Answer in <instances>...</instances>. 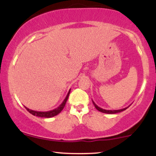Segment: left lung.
Returning a JSON list of instances; mask_svg holds the SVG:
<instances>
[{
  "label": "left lung",
  "mask_w": 156,
  "mask_h": 156,
  "mask_svg": "<svg viewBox=\"0 0 156 156\" xmlns=\"http://www.w3.org/2000/svg\"><path fill=\"white\" fill-rule=\"evenodd\" d=\"M92 103L93 104H94V107H95L96 109H98L99 112H103V113H105V114H117V113H119V112H123V111H125V109H127L128 108V107L130 106H128L126 107V108H122V109H118V110H105V109H103L102 108H101V107H99L98 105H97L95 104V103H94V101H92Z\"/></svg>",
  "instance_id": "obj_1"
}]
</instances>
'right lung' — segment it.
Masks as SVG:
<instances>
[{
  "label": "right lung",
  "instance_id": "add662e5",
  "mask_svg": "<svg viewBox=\"0 0 156 156\" xmlns=\"http://www.w3.org/2000/svg\"><path fill=\"white\" fill-rule=\"evenodd\" d=\"M69 92H70V89L68 92L67 96H66L65 99L64 100V101L62 102V104H61L58 108L53 109V110L51 111H48V112H37V111H34L31 110V109L28 108L27 107H26V110L28 111V112L31 113V114H33L34 116H36V117H44V118H51L54 117V116H56L57 114H58L59 113L63 110V108H64V105H65L66 103H67V101L69 98Z\"/></svg>",
  "mask_w": 156,
  "mask_h": 156
}]
</instances>
